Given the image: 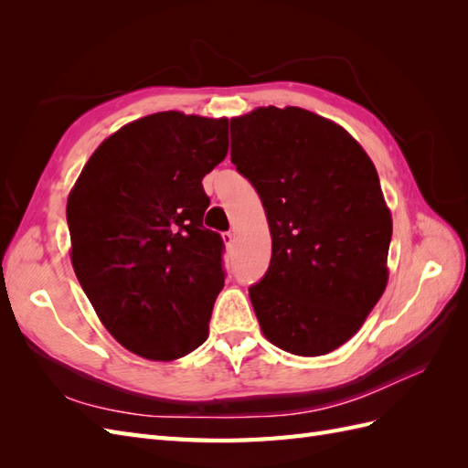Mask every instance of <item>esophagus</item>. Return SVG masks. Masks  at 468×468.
<instances>
[{
	"mask_svg": "<svg viewBox=\"0 0 468 468\" xmlns=\"http://www.w3.org/2000/svg\"><path fill=\"white\" fill-rule=\"evenodd\" d=\"M222 239H224V244L229 246V248L234 246V234H232V232H224V234H222Z\"/></svg>",
	"mask_w": 468,
	"mask_h": 468,
	"instance_id": "1",
	"label": "esophagus"
}]
</instances>
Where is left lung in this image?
I'll list each match as a JSON object with an SVG mask.
<instances>
[{
	"mask_svg": "<svg viewBox=\"0 0 468 468\" xmlns=\"http://www.w3.org/2000/svg\"><path fill=\"white\" fill-rule=\"evenodd\" d=\"M230 131V160L271 232V261L250 287L261 332L294 356H325L387 287L392 218L377 169L342 126L301 107H260Z\"/></svg>",
	"mask_w": 468,
	"mask_h": 468,
	"instance_id": "left-lung-1",
	"label": "left lung"
}]
</instances>
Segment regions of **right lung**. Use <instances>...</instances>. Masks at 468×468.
Returning a JSON list of instances; mask_svg holds the SVG:
<instances>
[{"label": "right lung", "instance_id": "1", "mask_svg": "<svg viewBox=\"0 0 468 468\" xmlns=\"http://www.w3.org/2000/svg\"><path fill=\"white\" fill-rule=\"evenodd\" d=\"M229 154V119L165 111L99 146L68 197L72 265L109 334L152 361L199 347L224 287L203 177Z\"/></svg>", "mask_w": 468, "mask_h": 468}]
</instances>
